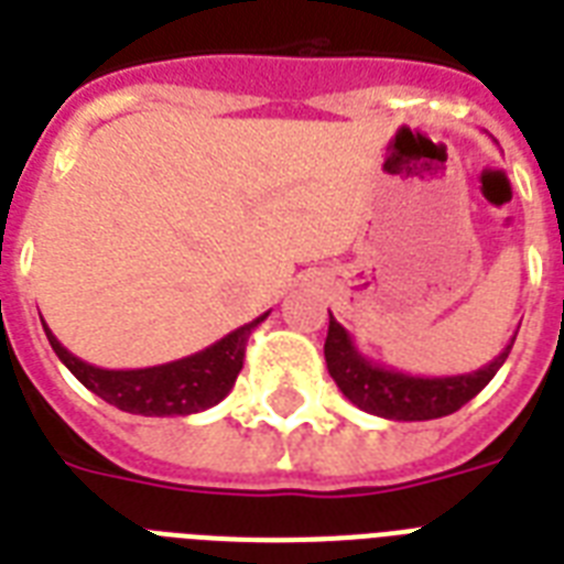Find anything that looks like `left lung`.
<instances>
[{"label": "left lung", "instance_id": "8db88e82", "mask_svg": "<svg viewBox=\"0 0 564 564\" xmlns=\"http://www.w3.org/2000/svg\"><path fill=\"white\" fill-rule=\"evenodd\" d=\"M512 343H516V336L509 339L507 348L495 360L486 362L482 369L468 371V375H403V371L380 366V362L369 360L366 354H360L351 334L330 316L325 339V362L330 377L339 386V392L354 406H360L362 412H371V415H380V419L389 421H430L451 415V412L471 401L474 394L480 392L482 386L489 383L491 377L498 375L500 366L507 362Z\"/></svg>", "mask_w": 564, "mask_h": 564}]
</instances>
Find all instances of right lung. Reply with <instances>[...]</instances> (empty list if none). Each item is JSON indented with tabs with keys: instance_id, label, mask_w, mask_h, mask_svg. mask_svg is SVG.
Instances as JSON below:
<instances>
[{
	"instance_id": "right-lung-1",
	"label": "right lung",
	"mask_w": 564,
	"mask_h": 564,
	"mask_svg": "<svg viewBox=\"0 0 564 564\" xmlns=\"http://www.w3.org/2000/svg\"><path fill=\"white\" fill-rule=\"evenodd\" d=\"M230 330L221 336L219 343L204 348L198 354H189L184 360L163 362V366H149V369H99L90 362L78 360L73 351H66L57 343V336L48 330L43 322L46 339L57 360L73 371L93 394H99L101 401L113 403L117 410L134 412V415H193V412L210 410L234 389L242 360H246L248 336L263 318Z\"/></svg>"
}]
</instances>
